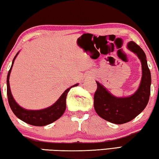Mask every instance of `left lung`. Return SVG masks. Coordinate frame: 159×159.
Returning <instances> with one entry per match:
<instances>
[{
  "label": "left lung",
  "instance_id": "obj_1",
  "mask_svg": "<svg viewBox=\"0 0 159 159\" xmlns=\"http://www.w3.org/2000/svg\"><path fill=\"white\" fill-rule=\"evenodd\" d=\"M128 48L137 55L142 66V78L137 91L131 97L117 98L96 82L97 88L94 95L97 114L105 120L116 124L126 123L137 116L147 105L151 93V72L145 53L134 41L128 43Z\"/></svg>",
  "mask_w": 159,
  "mask_h": 159
}]
</instances>
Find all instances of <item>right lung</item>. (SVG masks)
Instances as JSON below:
<instances>
[{
    "label": "right lung",
    "instance_id": "1",
    "mask_svg": "<svg viewBox=\"0 0 159 159\" xmlns=\"http://www.w3.org/2000/svg\"><path fill=\"white\" fill-rule=\"evenodd\" d=\"M18 54V52L15 56L11 69L9 70L8 76H7V95H8V103L11 110L13 111L15 115L20 119V120L23 121L27 124H30V125L43 126L52 123L55 121L57 120L64 114L66 109V97H67L68 92L72 87H76L78 84H76L73 85L71 87L66 89L59 99L48 108L42 109V110H26V109L22 108L14 100L11 94L9 84L10 74H11L14 60Z\"/></svg>",
    "mask_w": 159,
    "mask_h": 159
}]
</instances>
